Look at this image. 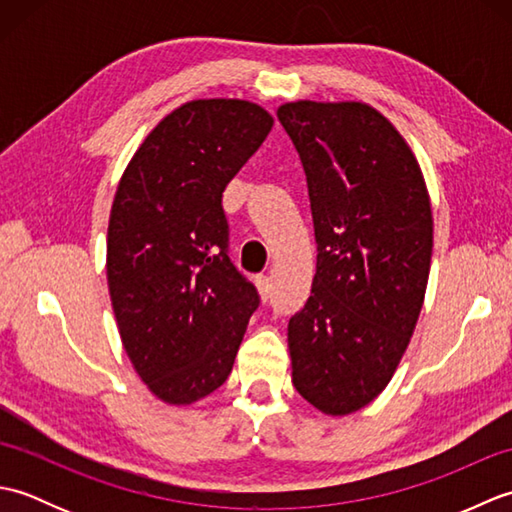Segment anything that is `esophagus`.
Here are the masks:
<instances>
[{
  "label": "esophagus",
  "instance_id": "34e87169",
  "mask_svg": "<svg viewBox=\"0 0 512 512\" xmlns=\"http://www.w3.org/2000/svg\"><path fill=\"white\" fill-rule=\"evenodd\" d=\"M255 284H257V290H259V297H262V301H268L270 297H273V279H270L268 275H262V277H257L255 279Z\"/></svg>",
  "mask_w": 512,
  "mask_h": 512
}]
</instances>
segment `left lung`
I'll return each instance as SVG.
<instances>
[{
  "instance_id": "left-lung-1",
  "label": "left lung",
  "mask_w": 512,
  "mask_h": 512,
  "mask_svg": "<svg viewBox=\"0 0 512 512\" xmlns=\"http://www.w3.org/2000/svg\"><path fill=\"white\" fill-rule=\"evenodd\" d=\"M308 180L317 239L310 299L288 323L292 385L345 416L394 376L427 290L433 217L416 156L365 103L277 110Z\"/></svg>"
}]
</instances>
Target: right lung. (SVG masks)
Wrapping results in <instances>:
<instances>
[{
  "instance_id": "obj_1",
  "label": "right lung",
  "mask_w": 512,
  "mask_h": 512,
  "mask_svg": "<svg viewBox=\"0 0 512 512\" xmlns=\"http://www.w3.org/2000/svg\"><path fill=\"white\" fill-rule=\"evenodd\" d=\"M270 127L273 116L248 101L184 103L118 182L107 228L112 306L136 374L169 405L224 383L259 306L228 257L222 193Z\"/></svg>"
}]
</instances>
